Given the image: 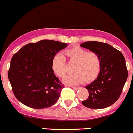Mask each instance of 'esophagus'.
<instances>
[{"label": "esophagus", "mask_w": 133, "mask_h": 133, "mask_svg": "<svg viewBox=\"0 0 133 133\" xmlns=\"http://www.w3.org/2000/svg\"><path fill=\"white\" fill-rule=\"evenodd\" d=\"M72 88H73V89H76V90H77V89H80V87H77V86H72Z\"/></svg>", "instance_id": "esophagus-1"}]
</instances>
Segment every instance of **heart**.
<instances>
[{
    "label": "heart",
    "instance_id": "heart-1",
    "mask_svg": "<svg viewBox=\"0 0 133 133\" xmlns=\"http://www.w3.org/2000/svg\"><path fill=\"white\" fill-rule=\"evenodd\" d=\"M64 54L71 62L76 63L74 74H69L63 79L65 84H80L84 81L92 82L95 80L101 71V61L94 52H88L80 47H73L64 52ZM52 69L56 75L63 77L67 72L66 61L61 54H57L52 61Z\"/></svg>",
    "mask_w": 133,
    "mask_h": 133
}]
</instances>
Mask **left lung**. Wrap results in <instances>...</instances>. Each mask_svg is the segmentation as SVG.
<instances>
[{
	"mask_svg": "<svg viewBox=\"0 0 133 133\" xmlns=\"http://www.w3.org/2000/svg\"><path fill=\"white\" fill-rule=\"evenodd\" d=\"M81 47L96 52L101 61V71L95 80L85 87L89 97L82 104L91 109H100L116 102L127 80L128 72L123 54L109 44L88 41Z\"/></svg>",
	"mask_w": 133,
	"mask_h": 133,
	"instance_id": "obj_1",
	"label": "left lung"
}]
</instances>
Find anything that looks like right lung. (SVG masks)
Returning <instances> with one entry per match:
<instances>
[{"label":"right lung","instance_id":"add662e5","mask_svg":"<svg viewBox=\"0 0 133 133\" xmlns=\"http://www.w3.org/2000/svg\"><path fill=\"white\" fill-rule=\"evenodd\" d=\"M67 46L65 43L44 39L26 44L14 55L8 78L21 103L39 109L56 103L64 86L55 76L52 61Z\"/></svg>","mask_w":133,"mask_h":133}]
</instances>
